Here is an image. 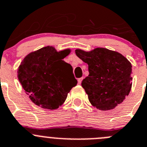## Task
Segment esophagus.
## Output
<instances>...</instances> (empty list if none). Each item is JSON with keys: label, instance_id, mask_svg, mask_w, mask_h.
<instances>
[{"label": "esophagus", "instance_id": "obj_1", "mask_svg": "<svg viewBox=\"0 0 147 147\" xmlns=\"http://www.w3.org/2000/svg\"><path fill=\"white\" fill-rule=\"evenodd\" d=\"M83 78H78V84H80L82 83V80H83Z\"/></svg>", "mask_w": 147, "mask_h": 147}]
</instances>
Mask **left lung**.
Returning <instances> with one entry per match:
<instances>
[{
	"label": "left lung",
	"instance_id": "8db88e82",
	"mask_svg": "<svg viewBox=\"0 0 147 147\" xmlns=\"http://www.w3.org/2000/svg\"><path fill=\"white\" fill-rule=\"evenodd\" d=\"M75 53L88 65L89 75L81 85L91 105L107 111L121 104L132 87L131 63L119 52L105 48L76 49Z\"/></svg>",
	"mask_w": 147,
	"mask_h": 147
}]
</instances>
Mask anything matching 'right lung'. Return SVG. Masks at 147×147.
I'll list each match as a JSON object with an SVG mask.
<instances>
[{
  "label": "right lung",
  "mask_w": 147,
  "mask_h": 147,
  "mask_svg": "<svg viewBox=\"0 0 147 147\" xmlns=\"http://www.w3.org/2000/svg\"><path fill=\"white\" fill-rule=\"evenodd\" d=\"M70 52V49L57 51L53 46H48L28 53L19 66L18 79L37 106L57 109L77 85L72 66L63 61Z\"/></svg>",
  "instance_id": "add662e5"
}]
</instances>
